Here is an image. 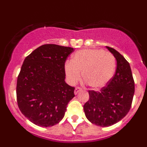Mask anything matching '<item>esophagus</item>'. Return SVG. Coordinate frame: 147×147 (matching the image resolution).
<instances>
[{
    "label": "esophagus",
    "mask_w": 147,
    "mask_h": 147,
    "mask_svg": "<svg viewBox=\"0 0 147 147\" xmlns=\"http://www.w3.org/2000/svg\"><path fill=\"white\" fill-rule=\"evenodd\" d=\"M80 90H82V88H80V87H76V88H75L74 93H75V94H77V93H79V92H80Z\"/></svg>",
    "instance_id": "esophagus-1"
}]
</instances>
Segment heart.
Instances as JSON below:
<instances>
[{"label": "heart", "mask_w": 147, "mask_h": 147, "mask_svg": "<svg viewBox=\"0 0 147 147\" xmlns=\"http://www.w3.org/2000/svg\"><path fill=\"white\" fill-rule=\"evenodd\" d=\"M116 67L115 58L103 49L80 50L73 56L72 61L65 63V71L71 83H76L81 77L95 89L104 88L110 82Z\"/></svg>", "instance_id": "heart-1"}]
</instances>
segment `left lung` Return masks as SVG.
<instances>
[{"label":"left lung","mask_w":147,"mask_h":147,"mask_svg":"<svg viewBox=\"0 0 147 147\" xmlns=\"http://www.w3.org/2000/svg\"><path fill=\"white\" fill-rule=\"evenodd\" d=\"M107 49L117 62L115 74L101 90H88L90 98L83 107L87 119L99 127H110L125 117L130 110L135 93L129 62L114 49L108 46Z\"/></svg>","instance_id":"left-lung-1"}]
</instances>
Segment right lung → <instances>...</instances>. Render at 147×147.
I'll return each mask as SVG.
<instances>
[{"label":"right lung","instance_id":"1","mask_svg":"<svg viewBox=\"0 0 147 147\" xmlns=\"http://www.w3.org/2000/svg\"><path fill=\"white\" fill-rule=\"evenodd\" d=\"M73 51L71 47L45 44L23 61L17 80V102L22 113L36 125L58 124L75 96V88L65 82V63Z\"/></svg>","mask_w":147,"mask_h":147}]
</instances>
